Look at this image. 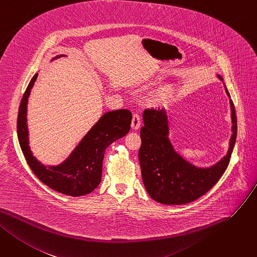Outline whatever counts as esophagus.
<instances>
[{
	"instance_id": "obj_1",
	"label": "esophagus",
	"mask_w": 257,
	"mask_h": 257,
	"mask_svg": "<svg viewBox=\"0 0 257 257\" xmlns=\"http://www.w3.org/2000/svg\"><path fill=\"white\" fill-rule=\"evenodd\" d=\"M141 127V116L139 113H133L131 128L132 130H138Z\"/></svg>"
}]
</instances>
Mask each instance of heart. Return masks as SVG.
Masks as SVG:
<instances>
[{"label": "heart", "mask_w": 257, "mask_h": 257, "mask_svg": "<svg viewBox=\"0 0 257 257\" xmlns=\"http://www.w3.org/2000/svg\"><path fill=\"white\" fill-rule=\"evenodd\" d=\"M175 93V89L172 84H166L164 87L158 90L156 93V98L159 102H164L167 101L170 97H172Z\"/></svg>", "instance_id": "obj_1"}]
</instances>
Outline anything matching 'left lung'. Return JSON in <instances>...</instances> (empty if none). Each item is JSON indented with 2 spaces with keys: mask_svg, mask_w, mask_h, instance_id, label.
Returning a JSON list of instances; mask_svg holds the SVG:
<instances>
[{
  "mask_svg": "<svg viewBox=\"0 0 257 257\" xmlns=\"http://www.w3.org/2000/svg\"><path fill=\"white\" fill-rule=\"evenodd\" d=\"M217 77L223 82L219 74ZM223 85L229 98L232 134L226 155L207 167L194 165L175 150L168 138V119L164 108L144 111L145 126L141 129L139 159L144 185L155 201L170 206L189 203L207 193L224 174L235 144L236 115L224 82Z\"/></svg>",
  "mask_w": 257,
  "mask_h": 257,
  "instance_id": "8db88e82",
  "label": "left lung"
}]
</instances>
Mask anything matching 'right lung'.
Masks as SVG:
<instances>
[{
	"instance_id": "1",
	"label": "right lung",
	"mask_w": 257,
	"mask_h": 257,
	"mask_svg": "<svg viewBox=\"0 0 257 257\" xmlns=\"http://www.w3.org/2000/svg\"><path fill=\"white\" fill-rule=\"evenodd\" d=\"M61 57L65 56H57L53 61ZM37 76L38 73L31 79L17 115V138L24 156L32 172L53 190L69 196L89 194L101 182L102 162L106 148L129 132L132 113L127 109L105 112L63 162L45 165L33 155L29 143L28 100Z\"/></svg>"
}]
</instances>
